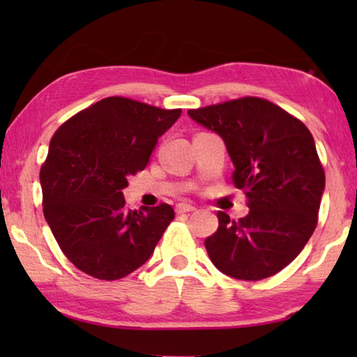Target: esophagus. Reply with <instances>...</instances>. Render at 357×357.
<instances>
[{
  "mask_svg": "<svg viewBox=\"0 0 357 357\" xmlns=\"http://www.w3.org/2000/svg\"><path fill=\"white\" fill-rule=\"evenodd\" d=\"M197 208L192 206L189 203H179L176 206V213L178 214H183V213H192V211H195Z\"/></svg>",
  "mask_w": 357,
  "mask_h": 357,
  "instance_id": "esophagus-1",
  "label": "esophagus"
}]
</instances>
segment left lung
<instances>
[{
    "instance_id": "8db88e82",
    "label": "left lung",
    "mask_w": 357,
    "mask_h": 357,
    "mask_svg": "<svg viewBox=\"0 0 357 357\" xmlns=\"http://www.w3.org/2000/svg\"><path fill=\"white\" fill-rule=\"evenodd\" d=\"M227 144L233 183L249 214L219 211V228L204 241L211 261L239 280H261L288 266L315 231L324 170L305 124L261 98H241L189 110Z\"/></svg>"
}]
</instances>
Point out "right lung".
<instances>
[{"label": "right lung", "instance_id": "obj_1", "mask_svg": "<svg viewBox=\"0 0 357 357\" xmlns=\"http://www.w3.org/2000/svg\"><path fill=\"white\" fill-rule=\"evenodd\" d=\"M179 116L181 108L113 96L74 114L52 137L40 167L44 217L84 274L110 282L134 273L174 219L167 203L128 209L123 189Z\"/></svg>", "mask_w": 357, "mask_h": 357}]
</instances>
